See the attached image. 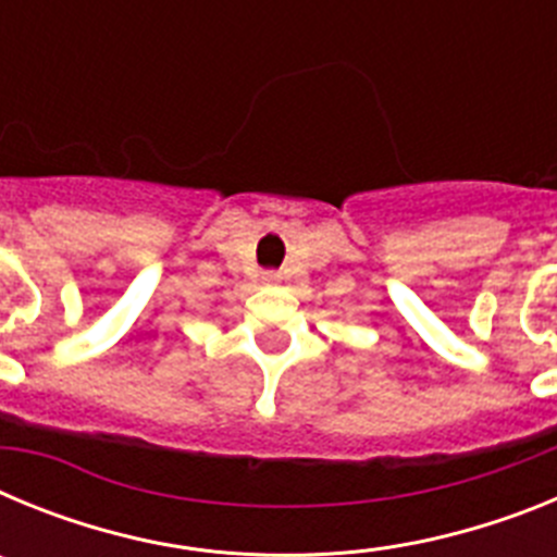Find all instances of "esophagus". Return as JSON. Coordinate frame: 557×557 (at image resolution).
Segmentation results:
<instances>
[{"instance_id":"esophagus-1","label":"esophagus","mask_w":557,"mask_h":557,"mask_svg":"<svg viewBox=\"0 0 557 557\" xmlns=\"http://www.w3.org/2000/svg\"><path fill=\"white\" fill-rule=\"evenodd\" d=\"M262 278H264V284H275V282H278V273H273V270H268V273H264Z\"/></svg>"}]
</instances>
